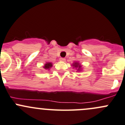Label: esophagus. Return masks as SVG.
<instances>
[{
  "instance_id": "esophagus-1",
  "label": "esophagus",
  "mask_w": 125,
  "mask_h": 125,
  "mask_svg": "<svg viewBox=\"0 0 125 125\" xmlns=\"http://www.w3.org/2000/svg\"><path fill=\"white\" fill-rule=\"evenodd\" d=\"M65 60H66V59H65V58H60V61L62 62H65Z\"/></svg>"
}]
</instances>
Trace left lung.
<instances>
[{
    "mask_svg": "<svg viewBox=\"0 0 125 125\" xmlns=\"http://www.w3.org/2000/svg\"><path fill=\"white\" fill-rule=\"evenodd\" d=\"M72 66H73V68H75V70H77V71L79 72V71H82L83 70V68H82V65L77 61H74V63L72 64Z\"/></svg>",
    "mask_w": 125,
    "mask_h": 125,
    "instance_id": "8db88e82",
    "label": "left lung"
}]
</instances>
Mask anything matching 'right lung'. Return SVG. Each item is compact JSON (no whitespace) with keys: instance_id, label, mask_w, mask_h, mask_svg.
Wrapping results in <instances>:
<instances>
[{"instance_id":"right-lung-1","label":"right lung","mask_w":125,"mask_h":125,"mask_svg":"<svg viewBox=\"0 0 125 125\" xmlns=\"http://www.w3.org/2000/svg\"><path fill=\"white\" fill-rule=\"evenodd\" d=\"M52 66V63L47 62H46V63L44 65V66H43V68L45 70H50V68H51Z\"/></svg>"}]
</instances>
